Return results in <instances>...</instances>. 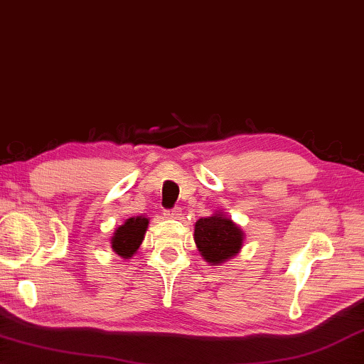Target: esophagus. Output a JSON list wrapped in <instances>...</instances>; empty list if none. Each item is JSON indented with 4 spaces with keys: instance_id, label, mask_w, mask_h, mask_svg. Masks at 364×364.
I'll return each mask as SVG.
<instances>
[{
    "instance_id": "obj_1",
    "label": "esophagus",
    "mask_w": 364,
    "mask_h": 364,
    "mask_svg": "<svg viewBox=\"0 0 364 364\" xmlns=\"http://www.w3.org/2000/svg\"><path fill=\"white\" fill-rule=\"evenodd\" d=\"M181 215H183V210L180 207H173L164 211V216L168 218V220H178V218H181Z\"/></svg>"
}]
</instances>
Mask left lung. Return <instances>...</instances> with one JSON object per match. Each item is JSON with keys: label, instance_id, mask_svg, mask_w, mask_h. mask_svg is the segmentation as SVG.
Segmentation results:
<instances>
[{"label": "left lung", "instance_id": "obj_1", "mask_svg": "<svg viewBox=\"0 0 364 364\" xmlns=\"http://www.w3.org/2000/svg\"><path fill=\"white\" fill-rule=\"evenodd\" d=\"M194 240L203 259L220 266L239 253L243 245V230L221 211L200 218L194 226Z\"/></svg>", "mask_w": 364, "mask_h": 364}]
</instances>
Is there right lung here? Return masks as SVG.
Instances as JSON below:
<instances>
[{
	"mask_svg": "<svg viewBox=\"0 0 364 364\" xmlns=\"http://www.w3.org/2000/svg\"><path fill=\"white\" fill-rule=\"evenodd\" d=\"M148 224V218L141 215L129 218L122 226H119L114 230L113 237H111V248H113L114 253L124 257V259H130L136 253V250L140 248L144 234H146Z\"/></svg>",
	"mask_w": 364,
	"mask_h": 364,
	"instance_id": "1",
	"label": "right lung"
}]
</instances>
